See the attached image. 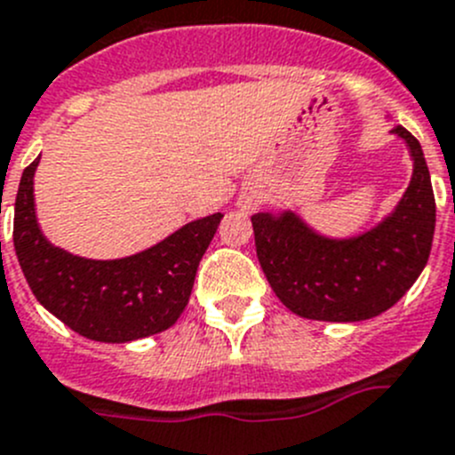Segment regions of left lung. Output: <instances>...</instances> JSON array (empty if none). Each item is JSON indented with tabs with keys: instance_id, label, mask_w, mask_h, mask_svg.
Here are the masks:
<instances>
[{
	"instance_id": "obj_1",
	"label": "left lung",
	"mask_w": 455,
	"mask_h": 455,
	"mask_svg": "<svg viewBox=\"0 0 455 455\" xmlns=\"http://www.w3.org/2000/svg\"><path fill=\"white\" fill-rule=\"evenodd\" d=\"M412 178L397 210L354 239H324L293 212L255 214L257 257L286 309L309 320L358 323L388 311L415 284L431 255L435 196L422 146L403 126Z\"/></svg>"
}]
</instances>
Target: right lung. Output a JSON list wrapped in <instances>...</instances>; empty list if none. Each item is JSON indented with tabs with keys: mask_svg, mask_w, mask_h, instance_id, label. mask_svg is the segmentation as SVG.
I'll list each match as a JSON object with an SVG mask.
<instances>
[{
	"mask_svg": "<svg viewBox=\"0 0 455 455\" xmlns=\"http://www.w3.org/2000/svg\"><path fill=\"white\" fill-rule=\"evenodd\" d=\"M37 160L24 169L12 219L15 255L37 302L69 329L101 343H128L169 329L189 302L196 270L223 214L191 220L132 257L83 259L49 243L37 228Z\"/></svg>",
	"mask_w": 455,
	"mask_h": 455,
	"instance_id": "1",
	"label": "right lung"
}]
</instances>
